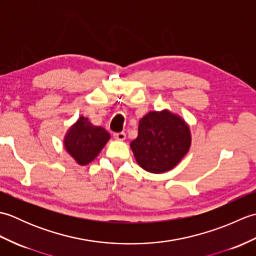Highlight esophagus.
Returning <instances> with one entry per match:
<instances>
[{
  "label": "esophagus",
  "instance_id": "1",
  "mask_svg": "<svg viewBox=\"0 0 256 256\" xmlns=\"http://www.w3.org/2000/svg\"><path fill=\"white\" fill-rule=\"evenodd\" d=\"M113 136L118 140H125V133L124 132H118V133H114Z\"/></svg>",
  "mask_w": 256,
  "mask_h": 256
}]
</instances>
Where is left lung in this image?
Segmentation results:
<instances>
[{
	"mask_svg": "<svg viewBox=\"0 0 256 256\" xmlns=\"http://www.w3.org/2000/svg\"><path fill=\"white\" fill-rule=\"evenodd\" d=\"M190 144V130L182 118L167 110L150 111L140 118L131 148L143 170L160 174L172 170L188 153Z\"/></svg>",
	"mask_w": 256,
	"mask_h": 256,
	"instance_id": "1",
	"label": "left lung"
}]
</instances>
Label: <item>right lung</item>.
<instances>
[{
  "label": "right lung",
  "mask_w": 256,
  "mask_h": 256,
  "mask_svg": "<svg viewBox=\"0 0 256 256\" xmlns=\"http://www.w3.org/2000/svg\"><path fill=\"white\" fill-rule=\"evenodd\" d=\"M110 138V134L101 126L91 124L88 118L81 116L64 136V148L80 165L94 160Z\"/></svg>",
  "instance_id": "1"
}]
</instances>
